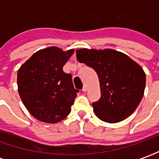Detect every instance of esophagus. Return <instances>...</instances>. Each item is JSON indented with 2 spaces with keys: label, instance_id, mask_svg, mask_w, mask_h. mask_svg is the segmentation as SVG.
I'll return each instance as SVG.
<instances>
[{
  "label": "esophagus",
  "instance_id": "1",
  "mask_svg": "<svg viewBox=\"0 0 159 159\" xmlns=\"http://www.w3.org/2000/svg\"><path fill=\"white\" fill-rule=\"evenodd\" d=\"M82 91H83V92H87V85H85V86L83 87V89H82Z\"/></svg>",
  "mask_w": 159,
  "mask_h": 159
}]
</instances>
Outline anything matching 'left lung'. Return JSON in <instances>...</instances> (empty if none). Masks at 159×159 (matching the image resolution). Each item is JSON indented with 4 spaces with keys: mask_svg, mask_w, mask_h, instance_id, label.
<instances>
[{
    "mask_svg": "<svg viewBox=\"0 0 159 159\" xmlns=\"http://www.w3.org/2000/svg\"><path fill=\"white\" fill-rule=\"evenodd\" d=\"M79 62L92 67L100 81L101 99L92 105L99 119L122 122L137 109L143 96L146 77L141 66L113 49H79Z\"/></svg>",
    "mask_w": 159,
    "mask_h": 159,
    "instance_id": "8db88e82",
    "label": "left lung"
}]
</instances>
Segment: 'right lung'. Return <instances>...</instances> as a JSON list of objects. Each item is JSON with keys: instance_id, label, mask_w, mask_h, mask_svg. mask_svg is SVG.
I'll list each match as a JSON object with an SVG mask.
<instances>
[{"instance_id": "obj_1", "label": "right lung", "mask_w": 159, "mask_h": 159, "mask_svg": "<svg viewBox=\"0 0 159 159\" xmlns=\"http://www.w3.org/2000/svg\"><path fill=\"white\" fill-rule=\"evenodd\" d=\"M74 53L56 46L35 52L19 68L18 93L23 105L38 121L56 123L70 114L77 96L72 75L63 66Z\"/></svg>"}]
</instances>
